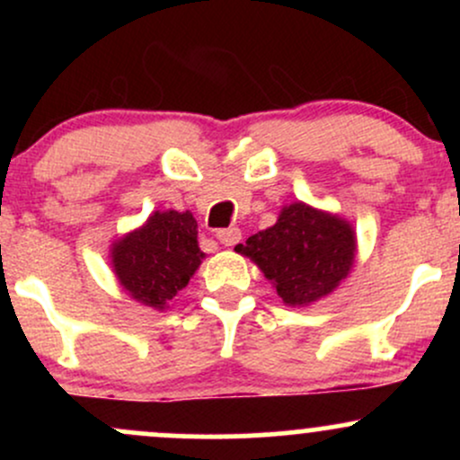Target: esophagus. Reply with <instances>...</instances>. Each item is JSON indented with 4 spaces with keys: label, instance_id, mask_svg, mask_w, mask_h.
Listing matches in <instances>:
<instances>
[{
    "label": "esophagus",
    "instance_id": "1",
    "mask_svg": "<svg viewBox=\"0 0 460 460\" xmlns=\"http://www.w3.org/2000/svg\"><path fill=\"white\" fill-rule=\"evenodd\" d=\"M216 237H218V240H220V244L234 246V244H237V242H240L242 231L237 229V226H231V229H220V231H216Z\"/></svg>",
    "mask_w": 460,
    "mask_h": 460
}]
</instances>
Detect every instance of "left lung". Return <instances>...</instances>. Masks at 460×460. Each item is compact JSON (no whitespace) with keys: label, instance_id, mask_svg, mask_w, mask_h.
I'll return each instance as SVG.
<instances>
[{"label":"left lung","instance_id":"8db88e82","mask_svg":"<svg viewBox=\"0 0 460 460\" xmlns=\"http://www.w3.org/2000/svg\"><path fill=\"white\" fill-rule=\"evenodd\" d=\"M235 251L260 268L288 307L300 309L329 296L350 274L357 234L340 214L296 200Z\"/></svg>","mask_w":460,"mask_h":460}]
</instances>
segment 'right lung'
Returning a JSON list of instances; mask_svg holds the SVG:
<instances>
[{"label": "right lung", "instance_id": "right-lung-1", "mask_svg": "<svg viewBox=\"0 0 460 460\" xmlns=\"http://www.w3.org/2000/svg\"><path fill=\"white\" fill-rule=\"evenodd\" d=\"M192 212H153L138 229L116 237L110 263L119 285L136 303L164 311L199 270L205 252Z\"/></svg>", "mask_w": 460, "mask_h": 460}]
</instances>
